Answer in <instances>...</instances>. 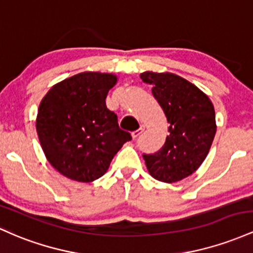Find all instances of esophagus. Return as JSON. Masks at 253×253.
<instances>
[{"label":"esophagus","instance_id":"34e87169","mask_svg":"<svg viewBox=\"0 0 253 253\" xmlns=\"http://www.w3.org/2000/svg\"><path fill=\"white\" fill-rule=\"evenodd\" d=\"M143 130H144V126H141L140 129H137V130H135V131H132V132H131L132 138H137L138 136H140V135L142 134V132H143Z\"/></svg>","mask_w":253,"mask_h":253}]
</instances>
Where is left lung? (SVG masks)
<instances>
[{
  "label": "left lung",
  "mask_w": 253,
  "mask_h": 253,
  "mask_svg": "<svg viewBox=\"0 0 253 253\" xmlns=\"http://www.w3.org/2000/svg\"><path fill=\"white\" fill-rule=\"evenodd\" d=\"M141 80L152 93L169 123V135L154 154H143L154 179L175 183L192 174L211 149L216 121L211 100L194 84L172 73L144 72Z\"/></svg>",
  "instance_id": "8db88e82"
}]
</instances>
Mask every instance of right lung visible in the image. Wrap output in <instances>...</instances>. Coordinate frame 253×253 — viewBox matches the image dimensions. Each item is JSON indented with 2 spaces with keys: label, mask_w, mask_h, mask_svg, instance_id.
<instances>
[{
  "label": "right lung",
  "mask_w": 253,
  "mask_h": 253,
  "mask_svg": "<svg viewBox=\"0 0 253 253\" xmlns=\"http://www.w3.org/2000/svg\"><path fill=\"white\" fill-rule=\"evenodd\" d=\"M115 74L84 72L53 84L39 104L36 126L51 166L72 180L89 183L109 169L129 132L106 107Z\"/></svg>",
  "instance_id": "add662e5"
}]
</instances>
